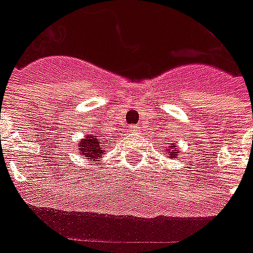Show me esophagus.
I'll use <instances>...</instances> for the list:
<instances>
[{"label":"esophagus","instance_id":"esophagus-1","mask_svg":"<svg viewBox=\"0 0 253 253\" xmlns=\"http://www.w3.org/2000/svg\"><path fill=\"white\" fill-rule=\"evenodd\" d=\"M138 129H139V126H137V125H131L130 126V130L133 131V133H135V131L138 130Z\"/></svg>","mask_w":253,"mask_h":253}]
</instances>
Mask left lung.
Returning a JSON list of instances; mask_svg holds the SVG:
<instances>
[{
    "label": "left lung",
    "mask_w": 253,
    "mask_h": 253,
    "mask_svg": "<svg viewBox=\"0 0 253 253\" xmlns=\"http://www.w3.org/2000/svg\"><path fill=\"white\" fill-rule=\"evenodd\" d=\"M167 154H168V155H170V158H174L176 155H178V152H177V150L174 149V146H172V147H168V149H167Z\"/></svg>",
    "instance_id": "8db88e82"
}]
</instances>
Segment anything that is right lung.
Listing matches in <instances>:
<instances>
[{"label":"right lung","instance_id":"1","mask_svg":"<svg viewBox=\"0 0 253 253\" xmlns=\"http://www.w3.org/2000/svg\"><path fill=\"white\" fill-rule=\"evenodd\" d=\"M102 143L103 141L101 142V139L97 138V135L90 134L87 135L86 138L81 139L80 145H79V149H80V154L87 158V159H90L91 162L95 160L97 158H101L102 156Z\"/></svg>","mask_w":253,"mask_h":253}]
</instances>
